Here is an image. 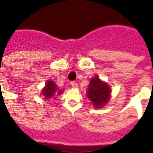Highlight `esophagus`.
I'll use <instances>...</instances> for the list:
<instances>
[{"label":"esophagus","instance_id":"obj_1","mask_svg":"<svg viewBox=\"0 0 153 153\" xmlns=\"http://www.w3.org/2000/svg\"><path fill=\"white\" fill-rule=\"evenodd\" d=\"M71 86L75 88H77V87H78V83H77L75 81H72V82H71Z\"/></svg>","mask_w":153,"mask_h":153}]
</instances>
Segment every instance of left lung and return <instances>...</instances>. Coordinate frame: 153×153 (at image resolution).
<instances>
[{"mask_svg":"<svg viewBox=\"0 0 153 153\" xmlns=\"http://www.w3.org/2000/svg\"><path fill=\"white\" fill-rule=\"evenodd\" d=\"M110 87L99 79L98 76L90 80L88 89V97L91 100L94 107L99 108L108 102L110 99Z\"/></svg>","mask_w":153,"mask_h":153,"instance_id":"left-lung-1","label":"left lung"}]
</instances>
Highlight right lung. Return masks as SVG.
<instances>
[{
    "instance_id": "1",
    "label": "right lung",
    "mask_w": 153,
    "mask_h": 153,
    "mask_svg": "<svg viewBox=\"0 0 153 153\" xmlns=\"http://www.w3.org/2000/svg\"><path fill=\"white\" fill-rule=\"evenodd\" d=\"M60 93H61V90H60L57 88L56 84L52 81L48 80L47 83H46L45 88L42 92V94L45 97L46 99H49V98H51V97H55L56 95L60 94Z\"/></svg>"
}]
</instances>
